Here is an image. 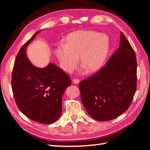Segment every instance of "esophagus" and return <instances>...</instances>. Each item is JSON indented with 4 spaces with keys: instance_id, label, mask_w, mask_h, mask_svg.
Wrapping results in <instances>:
<instances>
[{
    "instance_id": "obj_1",
    "label": "esophagus",
    "mask_w": 150,
    "mask_h": 150,
    "mask_svg": "<svg viewBox=\"0 0 150 150\" xmlns=\"http://www.w3.org/2000/svg\"><path fill=\"white\" fill-rule=\"evenodd\" d=\"M72 82L74 83H75V84H78L79 83V79H77V78H74V79H73Z\"/></svg>"
}]
</instances>
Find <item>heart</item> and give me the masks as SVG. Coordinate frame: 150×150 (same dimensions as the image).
Listing matches in <instances>:
<instances>
[{"label": "heart", "mask_w": 150, "mask_h": 150, "mask_svg": "<svg viewBox=\"0 0 150 150\" xmlns=\"http://www.w3.org/2000/svg\"><path fill=\"white\" fill-rule=\"evenodd\" d=\"M109 38L105 35L92 31H78L69 34L63 45L55 51L61 67L67 72L75 69L79 62L88 72L101 68L107 57Z\"/></svg>", "instance_id": "b5f03b06"}]
</instances>
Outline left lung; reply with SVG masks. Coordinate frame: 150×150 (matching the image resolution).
Wrapping results in <instances>:
<instances>
[{
	"label": "left lung",
	"mask_w": 150,
	"mask_h": 150,
	"mask_svg": "<svg viewBox=\"0 0 150 150\" xmlns=\"http://www.w3.org/2000/svg\"><path fill=\"white\" fill-rule=\"evenodd\" d=\"M88 114L99 121L119 117L132 103L137 88L135 52L124 34L120 45L106 65L79 84Z\"/></svg>",
	"instance_id": "1"
}]
</instances>
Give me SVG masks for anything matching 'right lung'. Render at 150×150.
<instances>
[{
    "instance_id": "add662e5",
    "label": "right lung",
    "mask_w": 150,
    "mask_h": 150,
    "mask_svg": "<svg viewBox=\"0 0 150 150\" xmlns=\"http://www.w3.org/2000/svg\"><path fill=\"white\" fill-rule=\"evenodd\" d=\"M40 31L20 49L12 71L11 87L16 104L23 114L35 122L49 125L60 117L63 95L71 80L52 63L41 69L28 59L26 47Z\"/></svg>"
}]
</instances>
